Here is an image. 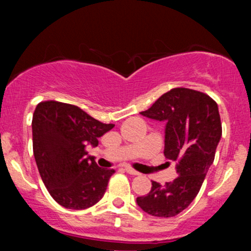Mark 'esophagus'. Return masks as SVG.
<instances>
[{
  "instance_id": "1",
  "label": "esophagus",
  "mask_w": 251,
  "mask_h": 251,
  "mask_svg": "<svg viewBox=\"0 0 251 251\" xmlns=\"http://www.w3.org/2000/svg\"><path fill=\"white\" fill-rule=\"evenodd\" d=\"M125 171L127 174H130V175H140V173H138V171H136L135 169L130 168V166H125Z\"/></svg>"
}]
</instances>
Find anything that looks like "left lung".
I'll use <instances>...</instances> for the list:
<instances>
[{"label":"left lung","mask_w":251,"mask_h":251,"mask_svg":"<svg viewBox=\"0 0 251 251\" xmlns=\"http://www.w3.org/2000/svg\"><path fill=\"white\" fill-rule=\"evenodd\" d=\"M141 114L166 123L164 155L178 163V176L164 186L151 181V192L137 204L151 216H176L194 201L214 163L222 135L219 107L206 93L177 87Z\"/></svg>","instance_id":"left-lung-1"}]
</instances>
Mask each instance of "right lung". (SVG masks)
Listing matches in <instances>:
<instances>
[{
	"label": "right lung",
	"instance_id": "right-lung-1",
	"mask_svg": "<svg viewBox=\"0 0 251 251\" xmlns=\"http://www.w3.org/2000/svg\"><path fill=\"white\" fill-rule=\"evenodd\" d=\"M32 149L52 198L67 209H87L102 199L114 169L97 166L86 147L114 127L76 105L57 100L37 104L32 115Z\"/></svg>",
	"mask_w": 251,
	"mask_h": 251
}]
</instances>
